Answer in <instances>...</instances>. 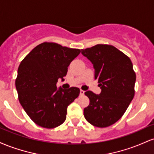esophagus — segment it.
Returning a JSON list of instances; mask_svg holds the SVG:
<instances>
[{
	"label": "esophagus",
	"mask_w": 154,
	"mask_h": 154,
	"mask_svg": "<svg viewBox=\"0 0 154 154\" xmlns=\"http://www.w3.org/2000/svg\"><path fill=\"white\" fill-rule=\"evenodd\" d=\"M84 93H85V91H82V90H80V93H79V94L81 95H84Z\"/></svg>",
	"instance_id": "esophagus-1"
}]
</instances>
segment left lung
I'll return each instance as SVG.
<instances>
[{"mask_svg":"<svg viewBox=\"0 0 154 154\" xmlns=\"http://www.w3.org/2000/svg\"><path fill=\"white\" fill-rule=\"evenodd\" d=\"M82 54L93 64L95 79L101 92L85 93L90 104L84 109L85 119L98 128H106L119 120L135 95V72L131 60L111 45L98 44L82 49Z\"/></svg>","mask_w":154,"mask_h":154,"instance_id":"left-lung-1","label":"left lung"}]
</instances>
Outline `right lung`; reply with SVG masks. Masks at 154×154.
I'll return each instance as SVG.
<instances>
[{
	"mask_svg": "<svg viewBox=\"0 0 154 154\" xmlns=\"http://www.w3.org/2000/svg\"><path fill=\"white\" fill-rule=\"evenodd\" d=\"M80 50L45 42L37 45L19 64L16 88L21 105L35 124L48 129L66 120L67 107L79 96V89L56 87L64 80L70 63Z\"/></svg>",
	"mask_w": 154,
	"mask_h": 154,
	"instance_id": "1",
	"label": "right lung"
}]
</instances>
